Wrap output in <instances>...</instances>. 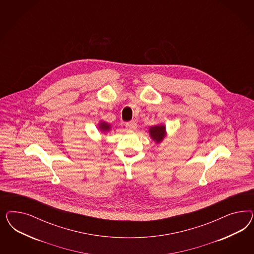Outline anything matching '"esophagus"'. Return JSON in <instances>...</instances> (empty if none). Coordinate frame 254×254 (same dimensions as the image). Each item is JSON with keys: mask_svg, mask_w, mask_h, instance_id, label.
Returning <instances> with one entry per match:
<instances>
[{"mask_svg": "<svg viewBox=\"0 0 254 254\" xmlns=\"http://www.w3.org/2000/svg\"><path fill=\"white\" fill-rule=\"evenodd\" d=\"M126 127H127L128 130H135L136 127H137V124H136V122H134V121L127 122V123L126 124Z\"/></svg>", "mask_w": 254, "mask_h": 254, "instance_id": "esophagus-1", "label": "esophagus"}]
</instances>
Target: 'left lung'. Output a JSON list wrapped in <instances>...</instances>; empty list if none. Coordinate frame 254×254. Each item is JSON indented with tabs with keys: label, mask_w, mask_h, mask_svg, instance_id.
Instances as JSON below:
<instances>
[{
	"label": "left lung",
	"mask_w": 254,
	"mask_h": 254,
	"mask_svg": "<svg viewBox=\"0 0 254 254\" xmlns=\"http://www.w3.org/2000/svg\"><path fill=\"white\" fill-rule=\"evenodd\" d=\"M149 133H150V137L156 143L162 142L163 139L166 138V136H167L166 127L164 125H162V124L150 127Z\"/></svg>",
	"instance_id": "left-lung-1"
}]
</instances>
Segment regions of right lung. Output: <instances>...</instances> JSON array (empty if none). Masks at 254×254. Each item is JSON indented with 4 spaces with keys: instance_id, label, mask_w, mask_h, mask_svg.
I'll return each mask as SVG.
<instances>
[{
    "instance_id": "add662e5",
    "label": "right lung",
    "mask_w": 254,
    "mask_h": 254,
    "mask_svg": "<svg viewBox=\"0 0 254 254\" xmlns=\"http://www.w3.org/2000/svg\"><path fill=\"white\" fill-rule=\"evenodd\" d=\"M99 129H100L101 132H109V131L111 130V126H110V124L106 123L105 121H100V124H99Z\"/></svg>"
}]
</instances>
